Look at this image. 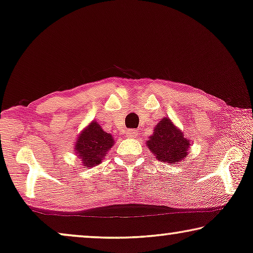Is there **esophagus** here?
<instances>
[{
  "label": "esophagus",
  "instance_id": "1",
  "mask_svg": "<svg viewBox=\"0 0 253 253\" xmlns=\"http://www.w3.org/2000/svg\"><path fill=\"white\" fill-rule=\"evenodd\" d=\"M126 135H127V137H130V138L136 137L137 136V131L135 129H128L126 131Z\"/></svg>",
  "mask_w": 253,
  "mask_h": 253
}]
</instances>
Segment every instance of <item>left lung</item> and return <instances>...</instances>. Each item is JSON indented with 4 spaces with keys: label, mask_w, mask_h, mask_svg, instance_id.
Wrapping results in <instances>:
<instances>
[{
    "label": "left lung",
    "mask_w": 253,
    "mask_h": 253,
    "mask_svg": "<svg viewBox=\"0 0 253 253\" xmlns=\"http://www.w3.org/2000/svg\"><path fill=\"white\" fill-rule=\"evenodd\" d=\"M154 135L147 141V145L158 161L163 163H177L187 157L190 141L183 136L167 118H163L154 129Z\"/></svg>",
    "instance_id": "left-lung-1"
}]
</instances>
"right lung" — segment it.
Returning <instances> with one entry per match:
<instances>
[{
    "label": "right lung",
    "mask_w": 253,
    "mask_h": 253,
    "mask_svg": "<svg viewBox=\"0 0 253 253\" xmlns=\"http://www.w3.org/2000/svg\"><path fill=\"white\" fill-rule=\"evenodd\" d=\"M113 145V138L110 134L103 131L97 123H91L80 136L76 143V151L84 161L86 167L96 166L101 163L106 151Z\"/></svg>",
    "instance_id": "obj_1"
}]
</instances>
